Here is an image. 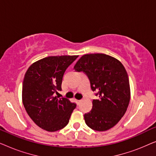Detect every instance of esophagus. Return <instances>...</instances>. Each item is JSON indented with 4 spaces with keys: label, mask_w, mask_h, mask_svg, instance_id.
Returning <instances> with one entry per match:
<instances>
[{
    "label": "esophagus",
    "mask_w": 156,
    "mask_h": 156,
    "mask_svg": "<svg viewBox=\"0 0 156 156\" xmlns=\"http://www.w3.org/2000/svg\"><path fill=\"white\" fill-rule=\"evenodd\" d=\"M76 102L77 104H80V103L81 102V100H78V99H76Z\"/></svg>",
    "instance_id": "34e87169"
}]
</instances>
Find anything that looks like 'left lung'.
<instances>
[{
	"mask_svg": "<svg viewBox=\"0 0 156 156\" xmlns=\"http://www.w3.org/2000/svg\"><path fill=\"white\" fill-rule=\"evenodd\" d=\"M76 72H84L97 91L90 112L84 114L86 124L97 131H105L116 125L126 112L131 89L125 67L109 55L95 53L83 55L74 65Z\"/></svg>",
	"mask_w": 156,
	"mask_h": 156,
	"instance_id": "1",
	"label": "left lung"
}]
</instances>
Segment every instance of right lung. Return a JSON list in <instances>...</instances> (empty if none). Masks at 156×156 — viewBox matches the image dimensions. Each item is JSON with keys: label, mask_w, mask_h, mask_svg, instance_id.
<instances>
[{"label": "right lung", "mask_w": 156, "mask_h": 156, "mask_svg": "<svg viewBox=\"0 0 156 156\" xmlns=\"http://www.w3.org/2000/svg\"><path fill=\"white\" fill-rule=\"evenodd\" d=\"M78 55L50 56L30 66L23 83L22 100L28 116L36 125L54 132L69 123L76 104L55 96L61 91L64 73Z\"/></svg>", "instance_id": "1"}]
</instances>
